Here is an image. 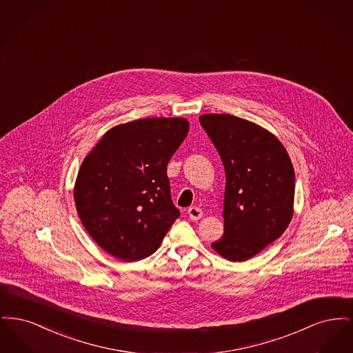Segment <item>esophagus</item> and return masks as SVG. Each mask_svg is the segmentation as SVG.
<instances>
[{"label": "esophagus", "instance_id": "esophagus-1", "mask_svg": "<svg viewBox=\"0 0 353 353\" xmlns=\"http://www.w3.org/2000/svg\"><path fill=\"white\" fill-rule=\"evenodd\" d=\"M188 214H189V219L192 221H199L202 217V210L200 208L192 206V208L188 209Z\"/></svg>", "mask_w": 353, "mask_h": 353}]
</instances>
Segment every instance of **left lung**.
Returning a JSON list of instances; mask_svg holds the SVG:
<instances>
[{
  "label": "left lung",
  "instance_id": "1",
  "mask_svg": "<svg viewBox=\"0 0 353 353\" xmlns=\"http://www.w3.org/2000/svg\"><path fill=\"white\" fill-rule=\"evenodd\" d=\"M226 174L223 236L212 248L242 262L285 233L294 214L295 173L283 144L245 119L228 114L200 117Z\"/></svg>",
  "mask_w": 353,
  "mask_h": 353
}]
</instances>
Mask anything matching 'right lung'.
Listing matches in <instances>:
<instances>
[{
	"label": "right lung",
	"mask_w": 353,
	"mask_h": 353,
	"mask_svg": "<svg viewBox=\"0 0 353 353\" xmlns=\"http://www.w3.org/2000/svg\"><path fill=\"white\" fill-rule=\"evenodd\" d=\"M188 131L186 119H139L107 131L85 156L74 200L84 229L104 252L134 262L159 249L180 217L167 165Z\"/></svg>",
	"instance_id": "add662e5"
}]
</instances>
